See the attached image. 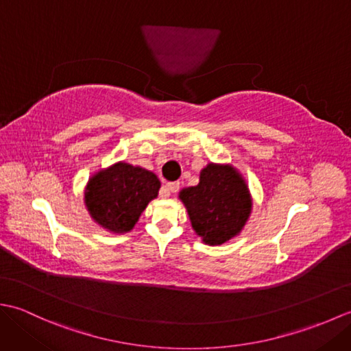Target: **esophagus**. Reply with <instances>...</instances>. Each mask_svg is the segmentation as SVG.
I'll return each instance as SVG.
<instances>
[{"instance_id":"1","label":"esophagus","mask_w":351,"mask_h":351,"mask_svg":"<svg viewBox=\"0 0 351 351\" xmlns=\"http://www.w3.org/2000/svg\"><path fill=\"white\" fill-rule=\"evenodd\" d=\"M180 190V182H167L166 187H164V195L162 196H169L170 193H175Z\"/></svg>"}]
</instances>
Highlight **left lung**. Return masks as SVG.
<instances>
[{
    "mask_svg": "<svg viewBox=\"0 0 351 351\" xmlns=\"http://www.w3.org/2000/svg\"><path fill=\"white\" fill-rule=\"evenodd\" d=\"M191 226L206 244H221L235 237L247 220L252 200L243 178L229 166L208 164L196 187L184 189Z\"/></svg>",
    "mask_w": 351,
    "mask_h": 351,
    "instance_id": "obj_1",
    "label": "left lung"
}]
</instances>
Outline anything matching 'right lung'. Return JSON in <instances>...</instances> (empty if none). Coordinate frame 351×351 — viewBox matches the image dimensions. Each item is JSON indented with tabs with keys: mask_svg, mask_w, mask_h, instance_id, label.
<instances>
[{
	"mask_svg": "<svg viewBox=\"0 0 351 351\" xmlns=\"http://www.w3.org/2000/svg\"><path fill=\"white\" fill-rule=\"evenodd\" d=\"M160 185L152 171L119 162L88 181L87 210L102 228L113 232H128L147 204L158 196Z\"/></svg>",
	"mask_w": 351,
	"mask_h": 351,
	"instance_id": "obj_1",
	"label": "right lung"
}]
</instances>
